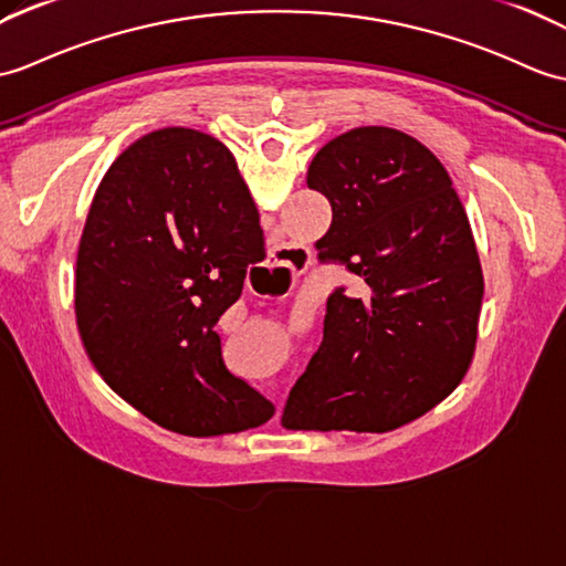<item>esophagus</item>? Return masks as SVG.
I'll return each mask as SVG.
<instances>
[{
  "instance_id": "esophagus-1",
  "label": "esophagus",
  "mask_w": 566,
  "mask_h": 566,
  "mask_svg": "<svg viewBox=\"0 0 566 566\" xmlns=\"http://www.w3.org/2000/svg\"><path fill=\"white\" fill-rule=\"evenodd\" d=\"M306 251L301 248H292V245H280L274 248L268 260V270L277 282H282L284 277H296V274L304 270L306 265Z\"/></svg>"
}]
</instances>
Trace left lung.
<instances>
[{
  "instance_id": "8db88e82",
  "label": "left lung",
  "mask_w": 566,
  "mask_h": 566,
  "mask_svg": "<svg viewBox=\"0 0 566 566\" xmlns=\"http://www.w3.org/2000/svg\"><path fill=\"white\" fill-rule=\"evenodd\" d=\"M306 182L333 207L318 260L343 265L359 292L327 296L323 343L282 424L402 427L461 384L475 352L484 280L463 202L437 156L390 127L327 142Z\"/></svg>"
}]
</instances>
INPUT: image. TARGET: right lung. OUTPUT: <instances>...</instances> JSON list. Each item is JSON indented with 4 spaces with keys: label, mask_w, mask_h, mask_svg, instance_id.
<instances>
[{
    "label": "right lung",
    "mask_w": 566,
    "mask_h": 566,
    "mask_svg": "<svg viewBox=\"0 0 566 566\" xmlns=\"http://www.w3.org/2000/svg\"><path fill=\"white\" fill-rule=\"evenodd\" d=\"M262 243L233 154L200 129L144 135L103 176L76 255V325L98 374L151 422L217 437L274 415L214 331Z\"/></svg>",
    "instance_id": "add662e5"
}]
</instances>
